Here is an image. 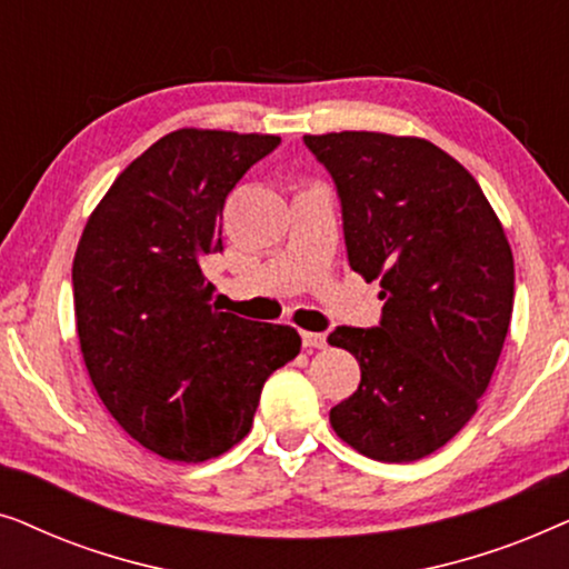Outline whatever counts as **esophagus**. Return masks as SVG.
<instances>
[{"mask_svg": "<svg viewBox=\"0 0 569 569\" xmlns=\"http://www.w3.org/2000/svg\"><path fill=\"white\" fill-rule=\"evenodd\" d=\"M302 347L306 349H323L326 347V333H316V331H302Z\"/></svg>", "mask_w": 569, "mask_h": 569, "instance_id": "1", "label": "esophagus"}]
</instances>
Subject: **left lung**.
<instances>
[{
	"instance_id": "left-lung-1",
	"label": "left lung",
	"mask_w": 569,
	"mask_h": 569,
	"mask_svg": "<svg viewBox=\"0 0 569 569\" xmlns=\"http://www.w3.org/2000/svg\"><path fill=\"white\" fill-rule=\"evenodd\" d=\"M302 142L337 186L349 267L380 279L386 300L372 329L329 333L362 370L331 427L376 461H417L469 422L492 380L516 292L510 243L473 176L427 139Z\"/></svg>"
}]
</instances>
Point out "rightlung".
Masks as SVG:
<instances>
[{"label":"right lung","mask_w":569,"mask_h":569,"mask_svg":"<svg viewBox=\"0 0 569 569\" xmlns=\"http://www.w3.org/2000/svg\"><path fill=\"white\" fill-rule=\"evenodd\" d=\"M271 134L178 129L116 178L74 253L77 337L100 401L147 450L199 463L251 430L261 388L295 360L290 326L222 313L201 271L222 207Z\"/></svg>","instance_id":"right-lung-1"}]
</instances>
